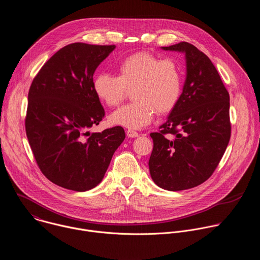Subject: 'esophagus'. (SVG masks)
<instances>
[{
  "instance_id": "esophagus-1",
  "label": "esophagus",
  "mask_w": 260,
  "mask_h": 260,
  "mask_svg": "<svg viewBox=\"0 0 260 260\" xmlns=\"http://www.w3.org/2000/svg\"><path fill=\"white\" fill-rule=\"evenodd\" d=\"M126 135H127V137H129V138H136V137L139 136L138 132H136V131L132 129V128H129V129L126 131Z\"/></svg>"
}]
</instances>
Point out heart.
Masks as SVG:
<instances>
[{
    "label": "heart",
    "instance_id": "b5f03b06",
    "mask_svg": "<svg viewBox=\"0 0 260 260\" xmlns=\"http://www.w3.org/2000/svg\"><path fill=\"white\" fill-rule=\"evenodd\" d=\"M92 87L98 99L109 108L119 106L127 90H132L133 103L111 114L110 122L140 128L152 120L155 112L168 114L176 107L182 91V73L174 58L137 52L116 64V76L99 74Z\"/></svg>",
    "mask_w": 260,
    "mask_h": 260
}]
</instances>
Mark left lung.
<instances>
[{"label": "left lung", "instance_id": "left-lung-1", "mask_svg": "<svg viewBox=\"0 0 260 260\" xmlns=\"http://www.w3.org/2000/svg\"><path fill=\"white\" fill-rule=\"evenodd\" d=\"M186 56V80L179 102L159 131L151 133L152 180L179 191L207 181L229 145L232 124L230 93L211 59L187 42L162 47Z\"/></svg>", "mask_w": 260, "mask_h": 260}]
</instances>
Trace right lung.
Masks as SVG:
<instances>
[{
  "label": "right lung",
  "mask_w": 260,
  "mask_h": 260,
  "mask_svg": "<svg viewBox=\"0 0 260 260\" xmlns=\"http://www.w3.org/2000/svg\"><path fill=\"white\" fill-rule=\"evenodd\" d=\"M114 48L69 44L43 64L30 84L26 137L42 174L60 187H95L125 138L121 126L88 132L105 116L93 91V73Z\"/></svg>",
  "instance_id": "1"
}]
</instances>
